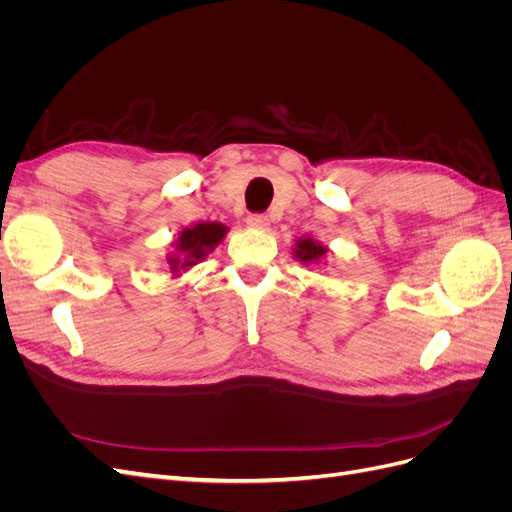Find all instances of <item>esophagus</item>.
<instances>
[{"mask_svg":"<svg viewBox=\"0 0 512 512\" xmlns=\"http://www.w3.org/2000/svg\"><path fill=\"white\" fill-rule=\"evenodd\" d=\"M247 226L252 228H267L269 226V218L265 213H252L250 218H247Z\"/></svg>","mask_w":512,"mask_h":512,"instance_id":"obj_1","label":"esophagus"}]
</instances>
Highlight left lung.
Masks as SVG:
<instances>
[{
	"instance_id": "left-lung-1",
	"label": "left lung",
	"mask_w": 512,
	"mask_h": 512,
	"mask_svg": "<svg viewBox=\"0 0 512 512\" xmlns=\"http://www.w3.org/2000/svg\"><path fill=\"white\" fill-rule=\"evenodd\" d=\"M301 262H318L324 254H327V247H322L314 239H301L297 243V250H294Z\"/></svg>"
}]
</instances>
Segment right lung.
I'll return each instance as SVG.
<instances>
[{
	"label": "right lung",
	"mask_w": 512,
	"mask_h": 512,
	"mask_svg": "<svg viewBox=\"0 0 512 512\" xmlns=\"http://www.w3.org/2000/svg\"><path fill=\"white\" fill-rule=\"evenodd\" d=\"M224 235H226V226L215 224V222H203L192 228H185L181 232V237L177 239V250L185 254L181 269L194 265L196 260H203L207 252H211L213 247L224 239ZM170 262H173V271H177L179 260L170 258Z\"/></svg>",
	"instance_id": "1"
}]
</instances>
